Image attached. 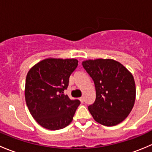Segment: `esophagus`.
Here are the masks:
<instances>
[{"label": "esophagus", "instance_id": "1", "mask_svg": "<svg viewBox=\"0 0 152 152\" xmlns=\"http://www.w3.org/2000/svg\"><path fill=\"white\" fill-rule=\"evenodd\" d=\"M79 100H80L81 103H84V102H85V99H84V98H83V97L79 98Z\"/></svg>", "mask_w": 152, "mask_h": 152}]
</instances>
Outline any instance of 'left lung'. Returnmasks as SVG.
<instances>
[{
  "instance_id": "obj_1",
  "label": "left lung",
  "mask_w": 152,
  "mask_h": 152,
  "mask_svg": "<svg viewBox=\"0 0 152 152\" xmlns=\"http://www.w3.org/2000/svg\"><path fill=\"white\" fill-rule=\"evenodd\" d=\"M94 82L96 100L88 110L94 120L107 126L122 122L132 110L136 87L132 74L120 62L111 59L82 62Z\"/></svg>"
}]
</instances>
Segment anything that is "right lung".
Masks as SVG:
<instances>
[{"instance_id": "right-lung-1", "label": "right lung", "mask_w": 152, "mask_h": 152, "mask_svg": "<svg viewBox=\"0 0 152 152\" xmlns=\"http://www.w3.org/2000/svg\"><path fill=\"white\" fill-rule=\"evenodd\" d=\"M77 66L76 59L48 58L29 70L26 79V102L32 117L41 126L58 130L73 121L80 101L70 99L64 90Z\"/></svg>"}]
</instances>
